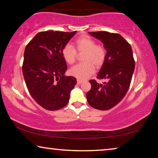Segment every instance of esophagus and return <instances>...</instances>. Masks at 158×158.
I'll list each match as a JSON object with an SVG mask.
<instances>
[{
    "label": "esophagus",
    "mask_w": 158,
    "mask_h": 158,
    "mask_svg": "<svg viewBox=\"0 0 158 158\" xmlns=\"http://www.w3.org/2000/svg\"><path fill=\"white\" fill-rule=\"evenodd\" d=\"M81 83H82V81H81V80L77 79V84H81Z\"/></svg>",
    "instance_id": "esophagus-1"
}]
</instances>
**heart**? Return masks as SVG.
<instances>
[{"label": "heart", "instance_id": "heart-1", "mask_svg": "<svg viewBox=\"0 0 158 158\" xmlns=\"http://www.w3.org/2000/svg\"><path fill=\"white\" fill-rule=\"evenodd\" d=\"M77 53H84L81 60L84 63L78 64L69 69V74L79 80L89 78L95 73L96 68L104 65L106 57L105 48L96 44L94 40L88 36H82L74 42V47L67 44L61 49V55L64 60L72 65L76 61Z\"/></svg>", "mask_w": 158, "mask_h": 158}]
</instances>
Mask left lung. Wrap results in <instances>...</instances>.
I'll return each mask as SVG.
<instances>
[{
    "label": "left lung",
    "mask_w": 158,
    "mask_h": 158,
    "mask_svg": "<svg viewBox=\"0 0 158 158\" xmlns=\"http://www.w3.org/2000/svg\"><path fill=\"white\" fill-rule=\"evenodd\" d=\"M89 34L100 40L106 50L105 62L97 77L106 82L100 84L90 80L91 89L86 94L87 101L93 108L108 110L123 99L130 88L135 68L132 47L120 34L106 31Z\"/></svg>",
    "instance_id": "1"
}]
</instances>
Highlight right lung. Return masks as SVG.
<instances>
[{"mask_svg":"<svg viewBox=\"0 0 158 158\" xmlns=\"http://www.w3.org/2000/svg\"><path fill=\"white\" fill-rule=\"evenodd\" d=\"M76 32H40L26 47L23 78L31 97L47 110L65 106L77 84L75 77L64 75L68 66L61 55L62 48Z\"/></svg>","mask_w":158,"mask_h":158,"instance_id":"obj_1","label":"right lung"}]
</instances>
